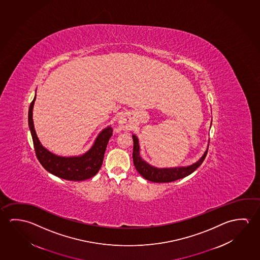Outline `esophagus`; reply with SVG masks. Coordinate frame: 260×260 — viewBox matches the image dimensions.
<instances>
[{
    "mask_svg": "<svg viewBox=\"0 0 260 260\" xmlns=\"http://www.w3.org/2000/svg\"><path fill=\"white\" fill-rule=\"evenodd\" d=\"M119 128H122V129H128L129 128V124H128L127 119H124V118H120L119 121Z\"/></svg>",
    "mask_w": 260,
    "mask_h": 260,
    "instance_id": "obj_1",
    "label": "esophagus"
}]
</instances>
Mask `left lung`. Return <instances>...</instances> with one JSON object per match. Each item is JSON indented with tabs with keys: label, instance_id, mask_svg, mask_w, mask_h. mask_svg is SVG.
<instances>
[{
	"label": "left lung",
	"instance_id": "1",
	"mask_svg": "<svg viewBox=\"0 0 260 260\" xmlns=\"http://www.w3.org/2000/svg\"><path fill=\"white\" fill-rule=\"evenodd\" d=\"M133 139V163L136 168L137 171L144 178L152 182L157 183H166L171 182L179 179H183L188 175L191 174L192 172L196 171L197 169L204 161L205 157L208 153V149L205 151L203 156L200 157V159L192 164L190 166L187 167H176V168H156V167L149 165V163L142 159L140 154V144L139 140L135 135H132Z\"/></svg>",
	"mask_w": 260,
	"mask_h": 260
}]
</instances>
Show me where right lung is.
<instances>
[{
    "label": "right lung",
    "instance_id": "obj_1",
    "mask_svg": "<svg viewBox=\"0 0 260 260\" xmlns=\"http://www.w3.org/2000/svg\"><path fill=\"white\" fill-rule=\"evenodd\" d=\"M35 100L36 94L29 108L28 123L30 134L32 137L36 157L43 168L51 174L55 175L60 179L73 181L85 180L97 174L103 165L107 144L112 135V128L109 126L103 129V132H101L96 138L92 147L83 155L77 157L58 156L51 153V151H49L41 144L35 132L32 119V110Z\"/></svg>",
    "mask_w": 260,
    "mask_h": 260
}]
</instances>
